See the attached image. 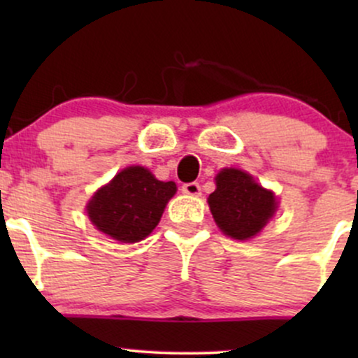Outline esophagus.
Masks as SVG:
<instances>
[{"mask_svg": "<svg viewBox=\"0 0 358 358\" xmlns=\"http://www.w3.org/2000/svg\"><path fill=\"white\" fill-rule=\"evenodd\" d=\"M182 192L187 193V195H193L199 196L200 195V185L196 182H190V183H183Z\"/></svg>", "mask_w": 358, "mask_h": 358, "instance_id": "obj_1", "label": "esophagus"}]
</instances>
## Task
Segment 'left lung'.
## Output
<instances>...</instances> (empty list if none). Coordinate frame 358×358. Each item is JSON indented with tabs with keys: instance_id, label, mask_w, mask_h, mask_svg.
I'll return each instance as SVG.
<instances>
[{
	"instance_id": "left-lung-1",
	"label": "left lung",
	"mask_w": 358,
	"mask_h": 358,
	"mask_svg": "<svg viewBox=\"0 0 358 358\" xmlns=\"http://www.w3.org/2000/svg\"><path fill=\"white\" fill-rule=\"evenodd\" d=\"M215 183L208 205L220 231L232 239L254 237L276 210L273 193L259 187L244 171L225 168L217 175Z\"/></svg>"
}]
</instances>
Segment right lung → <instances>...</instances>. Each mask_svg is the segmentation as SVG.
<instances>
[{
    "instance_id": "add662e5",
    "label": "right lung",
    "mask_w": 358,
    "mask_h": 358,
    "mask_svg": "<svg viewBox=\"0 0 358 358\" xmlns=\"http://www.w3.org/2000/svg\"><path fill=\"white\" fill-rule=\"evenodd\" d=\"M175 192L173 182H159L146 168L129 166L92 196L89 219L113 239L138 242L158 225Z\"/></svg>"
}]
</instances>
